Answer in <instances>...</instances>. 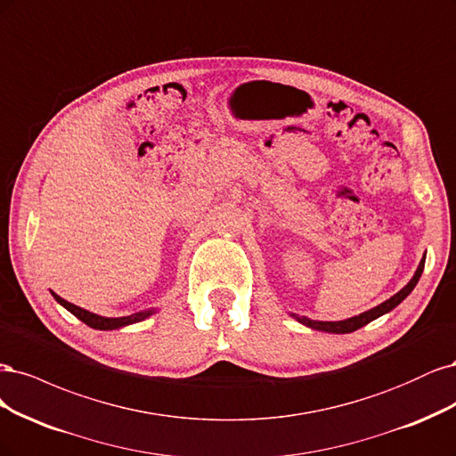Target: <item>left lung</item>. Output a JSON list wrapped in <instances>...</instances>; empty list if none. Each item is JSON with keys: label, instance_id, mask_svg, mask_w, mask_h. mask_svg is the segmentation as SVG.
<instances>
[{"label": "left lung", "instance_id": "8db88e82", "mask_svg": "<svg viewBox=\"0 0 456 456\" xmlns=\"http://www.w3.org/2000/svg\"><path fill=\"white\" fill-rule=\"evenodd\" d=\"M424 261H426V256L420 259L413 278H411V281L407 282V286H403L398 293H395V296H392L385 303H380V305L370 308V311H365V313H362L358 316H352V318L339 320V322H320V320H311V318H306V316H297V314H293V313H291V316L296 318L299 324L311 328V330H316V331H328V333H352V331H356V330L363 328L365 324H370V322H373L375 318L390 313L392 308L398 306L409 296V293L413 291V288L417 286L419 278H420V274L424 271Z\"/></svg>", "mask_w": 456, "mask_h": 456}]
</instances>
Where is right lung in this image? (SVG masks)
I'll return each mask as SVG.
<instances>
[{"mask_svg":"<svg viewBox=\"0 0 456 456\" xmlns=\"http://www.w3.org/2000/svg\"><path fill=\"white\" fill-rule=\"evenodd\" d=\"M51 293H53V297L66 308V311H69L73 316H77V318H79L81 322H85V324L89 326V328L102 330V331H108V330H119V328H125V326H130V324H136V322H142V320H145L148 316H151L153 313H157L155 308H150V311H142V313L130 314V316H121V318H106V316H98V314H94V313L85 311V308H81V306H77V305H73V303H69V301L62 299L61 296H56L54 291H51Z\"/></svg>","mask_w":456,"mask_h":456,"instance_id":"obj_1","label":"right lung"}]
</instances>
